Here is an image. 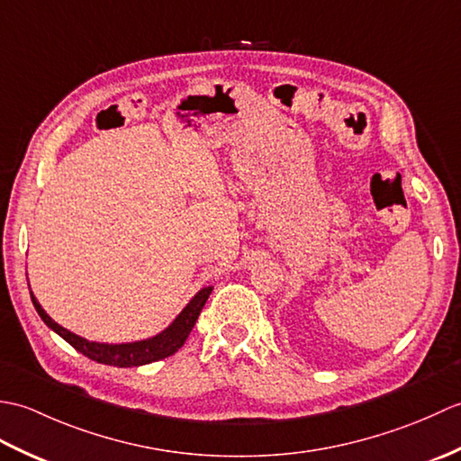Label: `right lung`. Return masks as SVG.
Here are the masks:
<instances>
[{
	"instance_id": "1",
	"label": "right lung",
	"mask_w": 461,
	"mask_h": 461,
	"mask_svg": "<svg viewBox=\"0 0 461 461\" xmlns=\"http://www.w3.org/2000/svg\"><path fill=\"white\" fill-rule=\"evenodd\" d=\"M210 287H202L192 301L182 309L178 317L172 321L170 327H166L162 332H158L156 337L144 339V340H136V342H122V345H106V342H93L86 340L75 332L63 329L61 325L47 315L43 307L39 305V301L33 297L32 293V301L33 307L37 309L39 317L43 319L45 325L49 329H53L59 337H63L68 345L83 352L85 357H89L91 360L101 362V365H111V366H119V368H129V366H142V365H150V362L162 360L166 357H172L174 352H178V348L184 345L185 339L192 332L195 321H198L200 312L208 301Z\"/></svg>"
}]
</instances>
